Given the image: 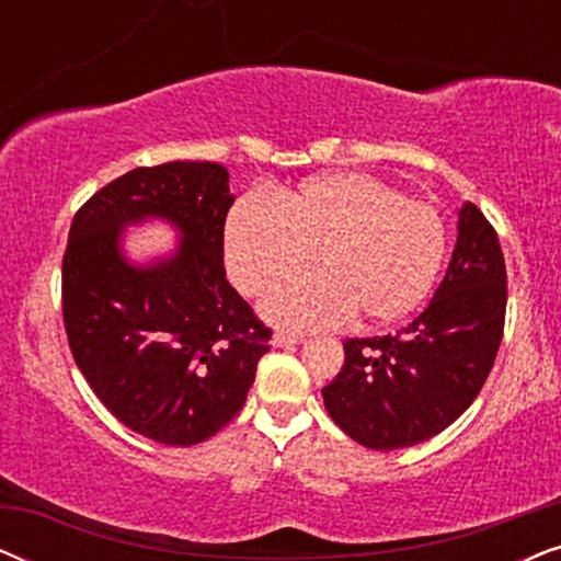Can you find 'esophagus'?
I'll return each mask as SVG.
<instances>
[{
    "label": "esophagus",
    "mask_w": 561,
    "mask_h": 561,
    "mask_svg": "<svg viewBox=\"0 0 561 561\" xmlns=\"http://www.w3.org/2000/svg\"><path fill=\"white\" fill-rule=\"evenodd\" d=\"M304 336L301 334H290V332H275L271 344L273 347H294V344H301Z\"/></svg>",
    "instance_id": "obj_1"
}]
</instances>
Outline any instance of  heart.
Returning <instances> with one entry per match:
<instances>
[{"label":"heart","mask_w":561,"mask_h":561,"mask_svg":"<svg viewBox=\"0 0 561 561\" xmlns=\"http://www.w3.org/2000/svg\"><path fill=\"white\" fill-rule=\"evenodd\" d=\"M313 263L321 273L275 288L263 313L290 329H327L357 313L393 324L432 290L444 257L436 209L367 173H327L280 198L242 196L225 225V265L260 296Z\"/></svg>","instance_id":"obj_1"}]
</instances>
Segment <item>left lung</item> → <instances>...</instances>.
Masks as SVG:
<instances>
[{"instance_id": "1", "label": "left lung", "mask_w": 561, "mask_h": 561, "mask_svg": "<svg viewBox=\"0 0 561 561\" xmlns=\"http://www.w3.org/2000/svg\"><path fill=\"white\" fill-rule=\"evenodd\" d=\"M505 263L478 206L457 211V244L432 304L396 336L344 342L321 388L334 424L367 449L413 447L470 409L495 363L505 319Z\"/></svg>"}]
</instances>
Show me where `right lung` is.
<instances>
[{"label":"right lung","instance_id":"right-lung-1","mask_svg":"<svg viewBox=\"0 0 561 561\" xmlns=\"http://www.w3.org/2000/svg\"><path fill=\"white\" fill-rule=\"evenodd\" d=\"M232 202L225 165L173 160L106 183L68 232L64 321L76 365L114 419L168 447L229 424L271 350V329L221 263ZM148 220H165L180 242L133 261L124 229Z\"/></svg>","mask_w":561,"mask_h":561}]
</instances>
